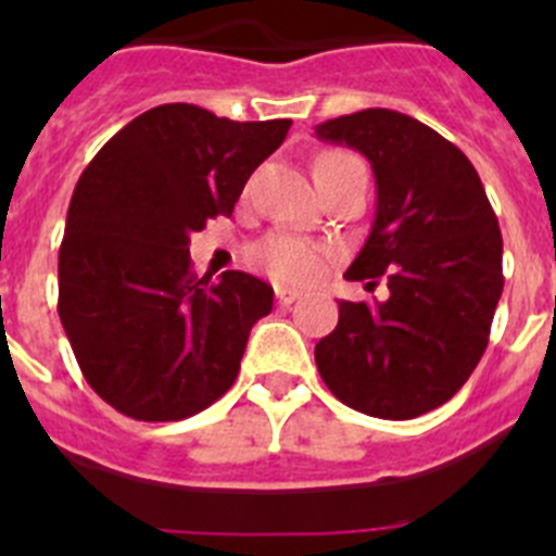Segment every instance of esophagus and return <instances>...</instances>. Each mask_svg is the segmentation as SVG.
Here are the masks:
<instances>
[{
  "instance_id": "obj_1",
  "label": "esophagus",
  "mask_w": 556,
  "mask_h": 556,
  "mask_svg": "<svg viewBox=\"0 0 556 556\" xmlns=\"http://www.w3.org/2000/svg\"><path fill=\"white\" fill-rule=\"evenodd\" d=\"M275 298H278V303H281V306H289V303L301 301L303 292L301 289H292V287H275Z\"/></svg>"
}]
</instances>
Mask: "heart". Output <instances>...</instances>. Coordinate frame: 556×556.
Segmentation results:
<instances>
[{
	"label": "heart",
	"instance_id": "b5f03b06",
	"mask_svg": "<svg viewBox=\"0 0 556 556\" xmlns=\"http://www.w3.org/2000/svg\"><path fill=\"white\" fill-rule=\"evenodd\" d=\"M351 159L348 152H323L320 159L314 161V166H323L328 161H342ZM323 248L320 244L301 239V236L289 233H275L269 236L267 242L258 248V262L264 264L273 278L287 283H308L314 281L323 269Z\"/></svg>",
	"mask_w": 556,
	"mask_h": 556
}]
</instances>
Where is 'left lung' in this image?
<instances>
[{
	"label": "left lung",
	"instance_id": "8db88e82",
	"mask_svg": "<svg viewBox=\"0 0 556 556\" xmlns=\"http://www.w3.org/2000/svg\"><path fill=\"white\" fill-rule=\"evenodd\" d=\"M370 161L376 219L348 281L384 275L376 306L339 301V323L314 348L317 370L345 406L409 420L459 392L488 348L498 306L501 230L479 172L424 122L367 108L314 127Z\"/></svg>",
	"mask_w": 556,
	"mask_h": 556
}]
</instances>
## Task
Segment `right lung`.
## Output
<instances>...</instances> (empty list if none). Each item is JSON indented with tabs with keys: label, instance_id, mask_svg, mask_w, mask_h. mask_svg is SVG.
Segmentation results:
<instances>
[{
	"label": "right lung",
	"instance_id": "add662e5",
	"mask_svg": "<svg viewBox=\"0 0 556 556\" xmlns=\"http://www.w3.org/2000/svg\"><path fill=\"white\" fill-rule=\"evenodd\" d=\"M292 119L230 122L169 102L122 127L83 169L58 255V314L91 390L147 424L184 420L230 390L273 287L191 273V233L230 217Z\"/></svg>",
	"mask_w": 556,
	"mask_h": 556
}]
</instances>
